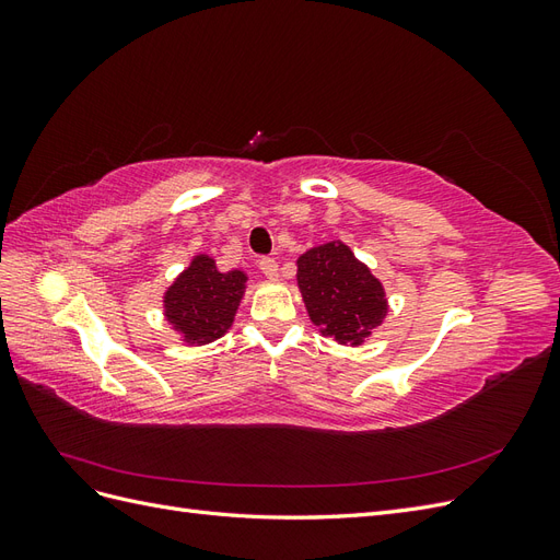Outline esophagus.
Returning a JSON list of instances; mask_svg holds the SVG:
<instances>
[{"label": "esophagus", "instance_id": "1", "mask_svg": "<svg viewBox=\"0 0 560 560\" xmlns=\"http://www.w3.org/2000/svg\"><path fill=\"white\" fill-rule=\"evenodd\" d=\"M259 268H261V273L266 278H276L278 276V261L276 259H270V257L259 259Z\"/></svg>", "mask_w": 560, "mask_h": 560}]
</instances>
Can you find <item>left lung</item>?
I'll return each mask as SVG.
<instances>
[{"label": "left lung", "instance_id": "obj_1", "mask_svg": "<svg viewBox=\"0 0 560 560\" xmlns=\"http://www.w3.org/2000/svg\"><path fill=\"white\" fill-rule=\"evenodd\" d=\"M299 290L311 319L338 343H362L387 313L381 282L343 243H329L303 254Z\"/></svg>", "mask_w": 560, "mask_h": 560}]
</instances>
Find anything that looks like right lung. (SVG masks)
Returning a JSON list of instances; mask_svg holds the SVG:
<instances>
[{
  "label": "right lung",
  "mask_w": 560,
  "mask_h": 560,
  "mask_svg": "<svg viewBox=\"0 0 560 560\" xmlns=\"http://www.w3.org/2000/svg\"><path fill=\"white\" fill-rule=\"evenodd\" d=\"M245 290L241 270L219 273L210 257H196L165 294V315L189 343H210L233 322Z\"/></svg>",
  "instance_id": "obj_1"
}]
</instances>
